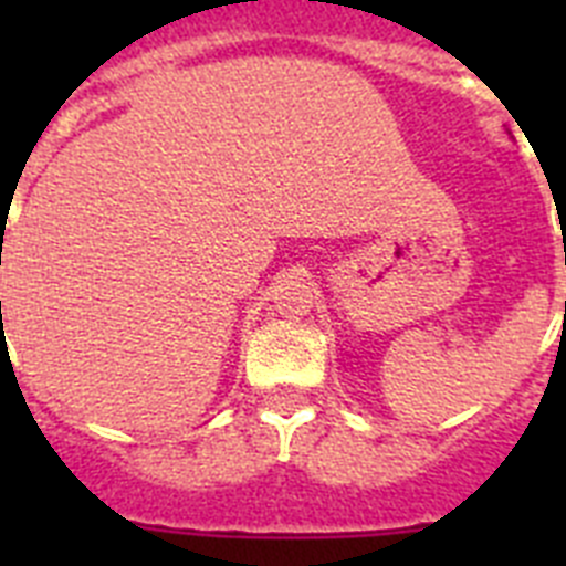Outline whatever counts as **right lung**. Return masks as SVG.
<instances>
[{
    "instance_id": "right-lung-1",
    "label": "right lung",
    "mask_w": 566,
    "mask_h": 566,
    "mask_svg": "<svg viewBox=\"0 0 566 566\" xmlns=\"http://www.w3.org/2000/svg\"><path fill=\"white\" fill-rule=\"evenodd\" d=\"M0 306H2V303H0Z\"/></svg>"
}]
</instances>
